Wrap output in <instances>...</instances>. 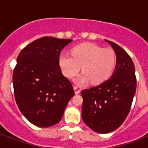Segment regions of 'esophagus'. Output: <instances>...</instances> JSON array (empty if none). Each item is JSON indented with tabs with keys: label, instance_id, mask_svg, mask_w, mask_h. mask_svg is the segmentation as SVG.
Returning <instances> with one entry per match:
<instances>
[{
	"label": "esophagus",
	"instance_id": "obj_1",
	"mask_svg": "<svg viewBox=\"0 0 148 148\" xmlns=\"http://www.w3.org/2000/svg\"><path fill=\"white\" fill-rule=\"evenodd\" d=\"M74 93H75V95H78V94H80V92H81V90H80L79 88H76V87H74Z\"/></svg>",
	"mask_w": 148,
	"mask_h": 148
}]
</instances>
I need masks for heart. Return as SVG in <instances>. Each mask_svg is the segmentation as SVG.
<instances>
[{
  "mask_svg": "<svg viewBox=\"0 0 148 148\" xmlns=\"http://www.w3.org/2000/svg\"><path fill=\"white\" fill-rule=\"evenodd\" d=\"M116 55L112 49L103 48L92 43H84L71 50V55L61 53L58 63L61 71L67 78L78 74L82 66L83 74L76 83L84 85L90 83L101 84L112 75L116 67Z\"/></svg>",
  "mask_w": 148,
  "mask_h": 148,
  "instance_id": "1",
  "label": "heart"
}]
</instances>
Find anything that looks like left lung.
<instances>
[{
	"mask_svg": "<svg viewBox=\"0 0 148 148\" xmlns=\"http://www.w3.org/2000/svg\"><path fill=\"white\" fill-rule=\"evenodd\" d=\"M117 56L114 71L100 85L81 91L82 119L95 132L108 134L126 119L136 91L135 68L131 57L117 44L105 40Z\"/></svg>",
	"mask_w": 148,
	"mask_h": 148,
	"instance_id": "left-lung-1",
	"label": "left lung"
}]
</instances>
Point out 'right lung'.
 Returning a JSON list of instances; mask_svg holds the SVG:
<instances>
[{"mask_svg": "<svg viewBox=\"0 0 148 148\" xmlns=\"http://www.w3.org/2000/svg\"><path fill=\"white\" fill-rule=\"evenodd\" d=\"M69 39L44 37L21 51L13 74L14 97L31 124L48 127L58 124L74 91L63 75L58 59Z\"/></svg>", "mask_w": 148, "mask_h": 148, "instance_id": "right-lung-1", "label": "right lung"}]
</instances>
